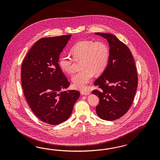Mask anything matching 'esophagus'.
Returning <instances> with one entry per match:
<instances>
[{
  "mask_svg": "<svg viewBox=\"0 0 160 160\" xmlns=\"http://www.w3.org/2000/svg\"><path fill=\"white\" fill-rule=\"evenodd\" d=\"M81 94L82 95H85V96H87L90 94V92L88 91H86V90H82L81 91Z\"/></svg>",
  "mask_w": 160,
  "mask_h": 160,
  "instance_id": "esophagus-1",
  "label": "esophagus"
}]
</instances>
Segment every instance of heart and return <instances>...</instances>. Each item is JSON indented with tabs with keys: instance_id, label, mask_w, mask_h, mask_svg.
<instances>
[{
	"instance_id": "1",
	"label": "heart",
	"mask_w": 160,
	"mask_h": 160,
	"mask_svg": "<svg viewBox=\"0 0 160 160\" xmlns=\"http://www.w3.org/2000/svg\"><path fill=\"white\" fill-rule=\"evenodd\" d=\"M73 57L60 55L58 64L64 72L71 74L74 71V60H82V70L75 73L72 80L74 87L84 89L94 75L102 73L106 69L109 58V49L101 41L82 40L74 44L70 48Z\"/></svg>"
}]
</instances>
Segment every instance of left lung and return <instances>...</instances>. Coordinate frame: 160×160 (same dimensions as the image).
Returning a JSON list of instances; mask_svg holds the SVG:
<instances>
[{
    "label": "left lung",
    "mask_w": 160,
    "mask_h": 160,
    "mask_svg": "<svg viewBox=\"0 0 160 160\" xmlns=\"http://www.w3.org/2000/svg\"><path fill=\"white\" fill-rule=\"evenodd\" d=\"M106 39L110 55L106 68L94 82L98 87L92 93L99 98L96 108L100 118L112 121L130 109L138 86V76L131 51L113 34L96 33Z\"/></svg>",
    "instance_id": "left-lung-1"
}]
</instances>
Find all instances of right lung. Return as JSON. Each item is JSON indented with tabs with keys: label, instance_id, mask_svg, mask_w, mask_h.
<instances>
[{
	"label": "right lung",
	"instance_id": "add662e5",
	"mask_svg": "<svg viewBox=\"0 0 160 160\" xmlns=\"http://www.w3.org/2000/svg\"><path fill=\"white\" fill-rule=\"evenodd\" d=\"M71 35L39 40L24 58L21 82L26 100L35 116L51 125L67 120L80 93L62 91L70 82L58 64Z\"/></svg>",
	"mask_w": 160,
	"mask_h": 160
}]
</instances>
